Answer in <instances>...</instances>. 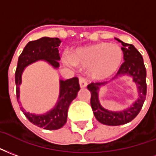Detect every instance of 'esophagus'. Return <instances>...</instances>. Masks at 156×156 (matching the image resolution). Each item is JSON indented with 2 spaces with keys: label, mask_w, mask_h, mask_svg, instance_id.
<instances>
[{
  "label": "esophagus",
  "mask_w": 156,
  "mask_h": 156,
  "mask_svg": "<svg viewBox=\"0 0 156 156\" xmlns=\"http://www.w3.org/2000/svg\"><path fill=\"white\" fill-rule=\"evenodd\" d=\"M79 83L80 86L81 88H84V87H86V86H87V81H86V80L85 79L84 77H80Z\"/></svg>",
  "instance_id": "1"
}]
</instances>
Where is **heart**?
<instances>
[{
	"label": "heart",
	"instance_id": "b5f03b06",
	"mask_svg": "<svg viewBox=\"0 0 156 156\" xmlns=\"http://www.w3.org/2000/svg\"><path fill=\"white\" fill-rule=\"evenodd\" d=\"M123 52L118 45L99 43L76 50L70 57L65 58V63L90 69L95 79L110 76L120 68Z\"/></svg>",
	"mask_w": 156,
	"mask_h": 156
}]
</instances>
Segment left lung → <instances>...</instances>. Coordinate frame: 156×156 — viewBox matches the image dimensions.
<instances>
[{
  "mask_svg": "<svg viewBox=\"0 0 156 156\" xmlns=\"http://www.w3.org/2000/svg\"><path fill=\"white\" fill-rule=\"evenodd\" d=\"M121 42V50L124 54V62L117 71L116 76L129 75L133 77V80L138 86L139 98L132 106L125 111L115 112L108 111L101 105L98 99V90L100 86L106 82H92L87 86V88L91 93L90 105L92 111L96 120L101 123L107 126H120L134 120L141 110L145 102L147 90L146 85V70L143 61L141 54L131 44Z\"/></svg>",
  "mask_w": 156,
  "mask_h": 156,
  "instance_id": "obj_1",
  "label": "left lung"
}]
</instances>
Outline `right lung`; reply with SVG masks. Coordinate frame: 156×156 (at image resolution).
<instances>
[{
	"mask_svg": "<svg viewBox=\"0 0 156 156\" xmlns=\"http://www.w3.org/2000/svg\"><path fill=\"white\" fill-rule=\"evenodd\" d=\"M58 38L42 37L41 39L30 41L19 56L17 67L16 70L15 81L16 85V98L18 104L20 102V85L21 83V74L25 67L39 60H44L55 68L59 67L58 61L61 59L58 47L61 44ZM61 92L59 101L55 107L45 115H37L30 114L20 107L21 111L30 122L35 126L45 129H58L66 123L67 111L69 105L76 97L80 90L79 80L73 77L66 80H60Z\"/></svg>",
	"mask_w": 156,
	"mask_h": 156,
	"instance_id": "obj_1",
	"label": "right lung"
}]
</instances>
